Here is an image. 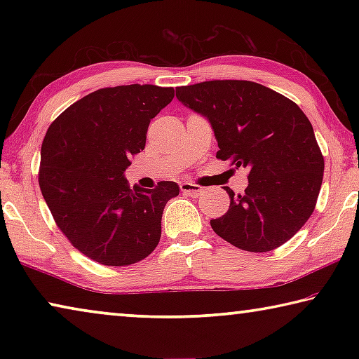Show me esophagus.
I'll return each mask as SVG.
<instances>
[{
	"instance_id": "1",
	"label": "esophagus",
	"mask_w": 359,
	"mask_h": 359,
	"mask_svg": "<svg viewBox=\"0 0 359 359\" xmlns=\"http://www.w3.org/2000/svg\"><path fill=\"white\" fill-rule=\"evenodd\" d=\"M180 190L187 194H191V196H199L203 193V187H199L198 184H191V182H184L180 185Z\"/></svg>"
}]
</instances>
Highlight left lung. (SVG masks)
Wrapping results in <instances>:
<instances>
[{"instance_id": "1", "label": "left lung", "mask_w": 359, "mask_h": 359, "mask_svg": "<svg viewBox=\"0 0 359 359\" xmlns=\"http://www.w3.org/2000/svg\"><path fill=\"white\" fill-rule=\"evenodd\" d=\"M214 128L217 158L248 169V187L210 220L222 239L263 253L283 245L317 205L325 160L312 123L287 96L250 81H208L175 88Z\"/></svg>"}]
</instances>
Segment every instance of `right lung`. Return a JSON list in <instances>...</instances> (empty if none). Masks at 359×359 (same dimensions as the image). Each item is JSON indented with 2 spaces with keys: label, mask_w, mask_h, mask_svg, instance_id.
<instances>
[{
  "label": "right lung",
  "mask_w": 359,
  "mask_h": 359,
  "mask_svg": "<svg viewBox=\"0 0 359 359\" xmlns=\"http://www.w3.org/2000/svg\"><path fill=\"white\" fill-rule=\"evenodd\" d=\"M174 98L150 83L100 88L52 121L41 145L39 188L72 247L104 266L147 258L161 238V215L179 185L151 190L123 177L145 147L150 120Z\"/></svg>",
  "instance_id": "right-lung-1"
}]
</instances>
